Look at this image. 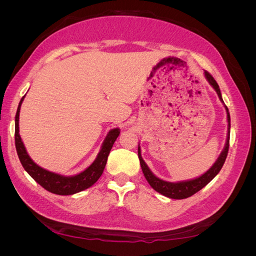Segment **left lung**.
<instances>
[{
    "label": "left lung",
    "mask_w": 256,
    "mask_h": 256,
    "mask_svg": "<svg viewBox=\"0 0 256 256\" xmlns=\"http://www.w3.org/2000/svg\"><path fill=\"white\" fill-rule=\"evenodd\" d=\"M205 78L209 82V84L212 85L214 90L218 94L219 99L223 102V99L221 96V92L219 88L218 83L216 82V80L212 78V76L205 72ZM224 104V102H223ZM226 110L228 113V136H226V145H224V148L222 152L220 154L219 158L216 159V161L214 164V166L208 170L206 173L203 175H200L194 180H184V182H166L164 180H160L156 175H154V173L150 171V168L147 166L145 164V161L143 160L141 156V148L140 146L138 147V159H140V164L142 168L143 174L146 178V180L148 182V184L152 186V188L154 190H156L157 192L161 193L162 196H168L170 198H175V200H182V198H187L191 196L194 194L198 191H200L202 188H204L205 186L210 182L214 176L220 172V170L222 168L224 162H226V159L228 157V147H230V113L228 109L226 106Z\"/></svg>",
    "instance_id": "1"
}]
</instances>
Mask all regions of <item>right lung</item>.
Here are the masks:
<instances>
[{
	"mask_svg": "<svg viewBox=\"0 0 256 256\" xmlns=\"http://www.w3.org/2000/svg\"><path fill=\"white\" fill-rule=\"evenodd\" d=\"M24 97L26 95L20 100L16 113V118H14V144H16L17 154L22 166L24 168L28 175L32 177L36 182L40 184L46 190L54 193V194L72 196L74 194V193H78L80 191L92 187V186L99 180V177L102 176L104 172V166L106 164L108 156H109L110 150L114 142L116 141V138L120 136V129L114 128L109 131V134H106L102 143V150L98 152L96 159L88 168H85L83 172L74 176H64L50 172L48 170L40 168L30 159L19 134V114L20 108Z\"/></svg>",
	"mask_w": 256,
	"mask_h": 256,
	"instance_id": "1",
	"label": "right lung"
}]
</instances>
